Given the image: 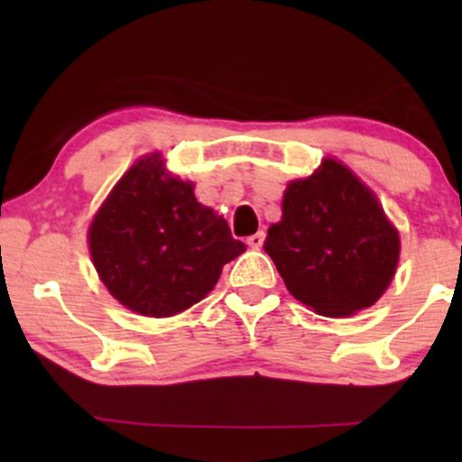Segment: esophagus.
<instances>
[{
  "label": "esophagus",
  "instance_id": "obj_1",
  "mask_svg": "<svg viewBox=\"0 0 462 462\" xmlns=\"http://www.w3.org/2000/svg\"><path fill=\"white\" fill-rule=\"evenodd\" d=\"M263 244H264V233H263V231H258V233H254V236L248 237V245H250V248L258 250Z\"/></svg>",
  "mask_w": 462,
  "mask_h": 462
}]
</instances>
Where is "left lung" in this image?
Segmentation results:
<instances>
[{
	"instance_id": "left-lung-1",
	"label": "left lung",
	"mask_w": 462,
	"mask_h": 462,
	"mask_svg": "<svg viewBox=\"0 0 462 462\" xmlns=\"http://www.w3.org/2000/svg\"><path fill=\"white\" fill-rule=\"evenodd\" d=\"M264 252L294 299L319 315L345 318L387 290L400 236L374 193L343 163L326 160L313 176L290 182Z\"/></svg>"
}]
</instances>
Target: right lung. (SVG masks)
Listing matches in <instances>:
<instances>
[{
    "instance_id": "add662e5",
    "label": "right lung",
    "mask_w": 462,
    "mask_h": 462,
    "mask_svg": "<svg viewBox=\"0 0 462 462\" xmlns=\"http://www.w3.org/2000/svg\"><path fill=\"white\" fill-rule=\"evenodd\" d=\"M90 254L109 292L134 313L168 318L199 302L245 250L191 182L149 155L122 176L90 225Z\"/></svg>"
}]
</instances>
